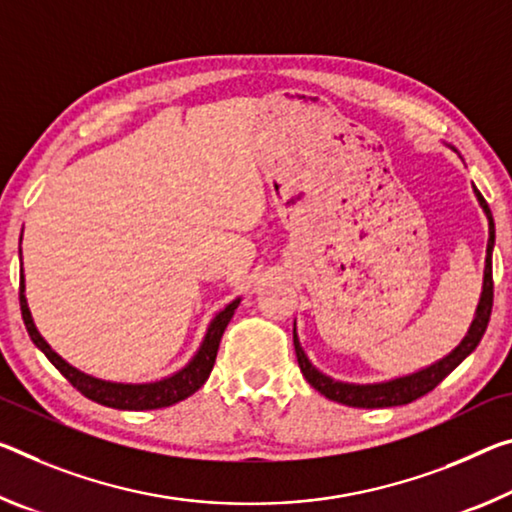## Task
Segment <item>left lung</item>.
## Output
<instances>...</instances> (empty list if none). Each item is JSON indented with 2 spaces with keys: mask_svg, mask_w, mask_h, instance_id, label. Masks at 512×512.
Wrapping results in <instances>:
<instances>
[{
  "mask_svg": "<svg viewBox=\"0 0 512 512\" xmlns=\"http://www.w3.org/2000/svg\"><path fill=\"white\" fill-rule=\"evenodd\" d=\"M474 196L481 205L485 218H488V248H485V269H483V289L481 298H478L474 319L469 323L467 335L462 337V342L453 348L451 353H446L428 367L419 369L415 373H405V376H396L389 380H380V383H348V380H337L316 369L312 360L307 358V353L300 346L296 321H294V348L298 367L303 371L307 383H310L316 392H321L326 399L348 405V408H392V405H405L412 403L419 396H424L435 389L449 373L458 367V364L467 358L469 353H474V348L483 339V332L488 328L490 312H492V250H494V221L488 202L478 193L474 186Z\"/></svg>",
  "mask_w": 512,
  "mask_h": 512,
  "instance_id": "1",
  "label": "left lung"
}]
</instances>
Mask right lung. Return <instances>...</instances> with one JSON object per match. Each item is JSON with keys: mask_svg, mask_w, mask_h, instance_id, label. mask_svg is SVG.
Masks as SVG:
<instances>
[{"mask_svg": "<svg viewBox=\"0 0 512 512\" xmlns=\"http://www.w3.org/2000/svg\"><path fill=\"white\" fill-rule=\"evenodd\" d=\"M22 243V237H20ZM20 262H22V248H20ZM24 271H20V310H22V319L24 326H27V332L31 337V342L38 346V351H43L47 355L56 369H59L63 376H66L72 387H77L86 399H91L100 405H107V408H116V410H159V408H168V405H175L184 399H189L191 394H196L198 389L205 385V380L209 378V373L214 369L216 362V353H218V344H221V337L227 328V323L234 316V310H237L241 298H234L227 303L221 312H216V316L209 321L205 337L198 346V351L193 353V358L184 364L182 369H177L170 376L157 378V380H148V383H120V380H107V378H97L91 376V373L81 371L77 367H72L68 360H63L54 348L45 342V337L40 335L34 316H31L27 296H24Z\"/></svg>", "mask_w": 512, "mask_h": 512, "instance_id": "right-lung-1", "label": "right lung"}]
</instances>
